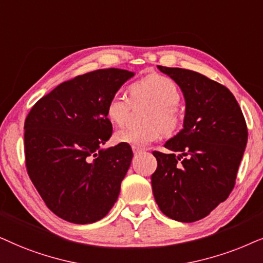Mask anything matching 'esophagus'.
Masks as SVG:
<instances>
[{"label": "esophagus", "mask_w": 263, "mask_h": 263, "mask_svg": "<svg viewBox=\"0 0 263 263\" xmlns=\"http://www.w3.org/2000/svg\"><path fill=\"white\" fill-rule=\"evenodd\" d=\"M132 150H134V153L136 154V155H137L138 153L142 152V149L141 148H137V146H132Z\"/></svg>", "instance_id": "esophagus-1"}]
</instances>
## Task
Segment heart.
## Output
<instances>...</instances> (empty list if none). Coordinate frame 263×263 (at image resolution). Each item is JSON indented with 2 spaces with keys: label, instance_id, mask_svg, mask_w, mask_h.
<instances>
[{
  "label": "heart",
  "instance_id": "heart-1",
  "mask_svg": "<svg viewBox=\"0 0 263 263\" xmlns=\"http://www.w3.org/2000/svg\"><path fill=\"white\" fill-rule=\"evenodd\" d=\"M129 99L134 104L149 103L144 126H128L115 134V141L137 148H143L162 137L163 129L167 134L176 131L180 122L178 104L181 93L177 84L168 77L150 74L137 80L129 86ZM131 102L121 93H115L108 100L106 115L108 120L118 126L125 125L128 120Z\"/></svg>",
  "mask_w": 263,
  "mask_h": 263
}]
</instances>
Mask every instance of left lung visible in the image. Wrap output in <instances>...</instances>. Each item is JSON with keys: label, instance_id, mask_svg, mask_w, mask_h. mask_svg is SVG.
<instances>
[{"label": "left lung", "instance_id": "obj_1", "mask_svg": "<svg viewBox=\"0 0 263 263\" xmlns=\"http://www.w3.org/2000/svg\"><path fill=\"white\" fill-rule=\"evenodd\" d=\"M157 68L179 85L186 107L183 129L164 144L172 154L153 152V194L168 218L194 222L233 190L248 142L247 122L226 86L190 69Z\"/></svg>", "mask_w": 263, "mask_h": 263}]
</instances>
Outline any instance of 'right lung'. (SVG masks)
Returning <instances> with one entry per match:
<instances>
[{
	"label": "right lung",
	"instance_id": "obj_1",
	"mask_svg": "<svg viewBox=\"0 0 263 263\" xmlns=\"http://www.w3.org/2000/svg\"><path fill=\"white\" fill-rule=\"evenodd\" d=\"M135 76L97 69L55 87L31 108L25 120V162L47 207L73 223L104 218L117 202L134 153L124 143L102 149L113 127L108 100Z\"/></svg>",
	"mask_w": 263,
	"mask_h": 263
}]
</instances>
